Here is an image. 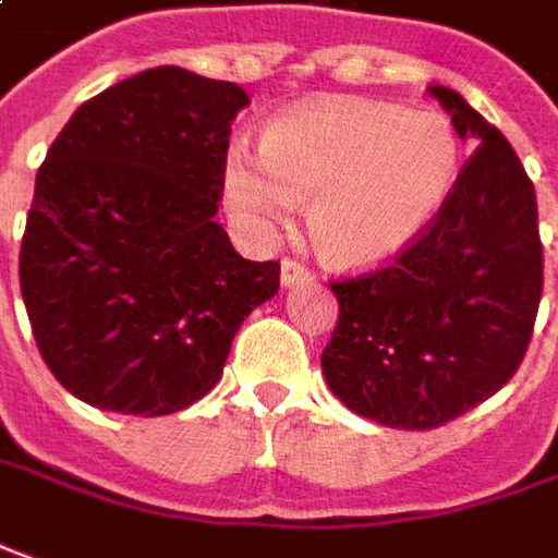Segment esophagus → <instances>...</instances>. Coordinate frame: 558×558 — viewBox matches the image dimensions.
<instances>
[{"instance_id":"1","label":"esophagus","mask_w":558,"mask_h":558,"mask_svg":"<svg viewBox=\"0 0 558 558\" xmlns=\"http://www.w3.org/2000/svg\"><path fill=\"white\" fill-rule=\"evenodd\" d=\"M310 279V270H306V264L298 260V257H286L282 260V286H301Z\"/></svg>"}]
</instances>
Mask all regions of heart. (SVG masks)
<instances>
[{
    "label": "heart",
    "instance_id": "1",
    "mask_svg": "<svg viewBox=\"0 0 558 558\" xmlns=\"http://www.w3.org/2000/svg\"><path fill=\"white\" fill-rule=\"evenodd\" d=\"M462 148L437 111L340 99L276 118L260 155L233 145L225 163L230 209L255 225L310 203L322 255L361 267L416 240L459 179Z\"/></svg>",
    "mask_w": 558,
    "mask_h": 558
}]
</instances>
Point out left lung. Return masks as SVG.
Here are the masks:
<instances>
[{
	"label": "left lung",
	"mask_w": 558,
	"mask_h": 558,
	"mask_svg": "<svg viewBox=\"0 0 558 558\" xmlns=\"http://www.w3.org/2000/svg\"><path fill=\"white\" fill-rule=\"evenodd\" d=\"M428 94L480 145L416 240L330 282L340 316L322 352L349 410L410 432L459 418L520 371L544 291L535 184L520 157L456 90Z\"/></svg>",
	"instance_id": "obj_1"
}]
</instances>
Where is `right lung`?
Wrapping results in <instances>:
<instances>
[{"label":"right lung","mask_w":558,"mask_h":558,"mask_svg":"<svg viewBox=\"0 0 558 558\" xmlns=\"http://www.w3.org/2000/svg\"><path fill=\"white\" fill-rule=\"evenodd\" d=\"M248 96L179 66L87 99L38 167L21 291L38 352L78 401L169 416L215 389L233 333L279 291L215 221Z\"/></svg>","instance_id":"add662e5"}]
</instances>
